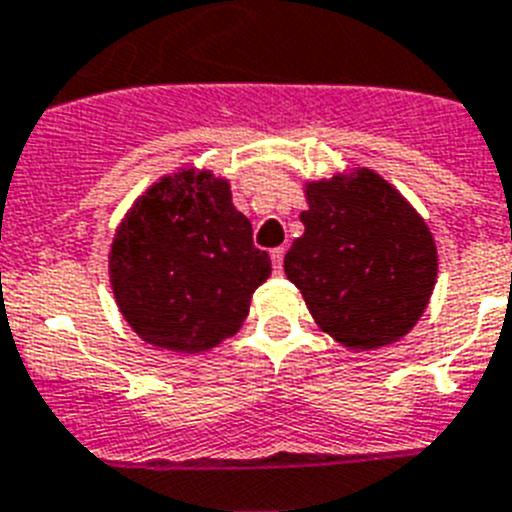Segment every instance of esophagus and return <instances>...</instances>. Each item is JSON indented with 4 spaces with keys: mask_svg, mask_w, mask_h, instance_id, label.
<instances>
[{
    "mask_svg": "<svg viewBox=\"0 0 512 512\" xmlns=\"http://www.w3.org/2000/svg\"><path fill=\"white\" fill-rule=\"evenodd\" d=\"M282 259H285V248H274V251H272L274 274H282Z\"/></svg>",
    "mask_w": 512,
    "mask_h": 512,
    "instance_id": "34e87169",
    "label": "esophagus"
}]
</instances>
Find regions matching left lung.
Listing matches in <instances>:
<instances>
[{"mask_svg": "<svg viewBox=\"0 0 512 512\" xmlns=\"http://www.w3.org/2000/svg\"><path fill=\"white\" fill-rule=\"evenodd\" d=\"M303 235L285 256L322 332L348 350L403 340L437 285V243L413 204L369 167L303 185Z\"/></svg>", "mask_w": 512, "mask_h": 512, "instance_id": "obj_1", "label": "left lung"}]
</instances>
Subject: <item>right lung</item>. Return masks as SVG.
<instances>
[{
	"label": "right lung",
	"mask_w": 512,
	"mask_h": 512,
	"mask_svg": "<svg viewBox=\"0 0 512 512\" xmlns=\"http://www.w3.org/2000/svg\"><path fill=\"white\" fill-rule=\"evenodd\" d=\"M272 274L253 246L230 180L180 167L133 201L109 246L122 319L154 348L206 353L243 327L253 290Z\"/></svg>",
	"instance_id": "add662e5"
}]
</instances>
